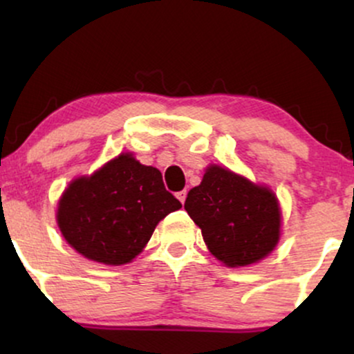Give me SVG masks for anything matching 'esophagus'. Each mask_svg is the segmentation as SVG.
Here are the masks:
<instances>
[{"mask_svg":"<svg viewBox=\"0 0 354 354\" xmlns=\"http://www.w3.org/2000/svg\"><path fill=\"white\" fill-rule=\"evenodd\" d=\"M186 194H188V193H186V191H178V193H176V198L181 201V205H185Z\"/></svg>","mask_w":354,"mask_h":354,"instance_id":"34e87169","label":"esophagus"}]
</instances>
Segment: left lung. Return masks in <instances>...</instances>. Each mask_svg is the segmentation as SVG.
<instances>
[{
    "mask_svg": "<svg viewBox=\"0 0 354 354\" xmlns=\"http://www.w3.org/2000/svg\"><path fill=\"white\" fill-rule=\"evenodd\" d=\"M185 209L200 226L209 253L228 268L261 261L281 236V208L273 191L225 166L206 168Z\"/></svg>",
    "mask_w": 354,
    "mask_h": 354,
    "instance_id": "left-lung-1",
    "label": "left lung"
}]
</instances>
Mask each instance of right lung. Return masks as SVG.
Returning <instances> with one entry per match:
<instances>
[{
  "label": "right lung",
  "mask_w": 354,
  "mask_h": 354,
  "mask_svg": "<svg viewBox=\"0 0 354 354\" xmlns=\"http://www.w3.org/2000/svg\"><path fill=\"white\" fill-rule=\"evenodd\" d=\"M181 203L166 191L160 169L121 153L63 191L56 221L73 250L109 266L131 263L154 228Z\"/></svg>",
  "instance_id": "right-lung-1"
}]
</instances>
